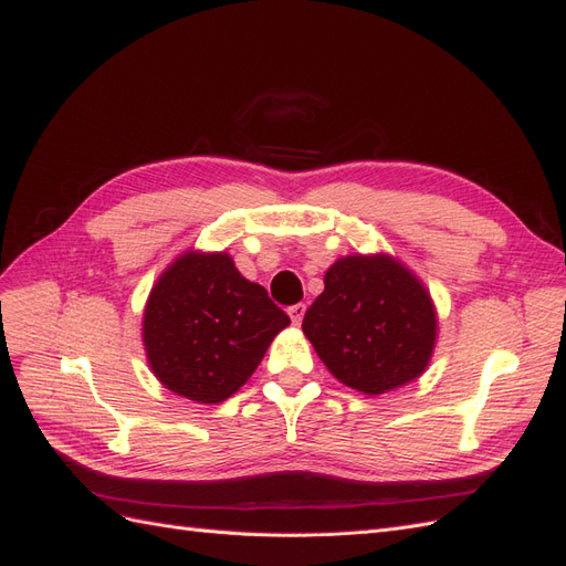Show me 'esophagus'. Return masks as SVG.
<instances>
[{"instance_id":"34e87169","label":"esophagus","mask_w":566,"mask_h":566,"mask_svg":"<svg viewBox=\"0 0 566 566\" xmlns=\"http://www.w3.org/2000/svg\"><path fill=\"white\" fill-rule=\"evenodd\" d=\"M304 312H306V304H302V302H300V304H293V306H290V310H287V314H290V318H293L295 325L302 323Z\"/></svg>"}]
</instances>
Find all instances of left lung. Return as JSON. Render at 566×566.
Masks as SVG:
<instances>
[{"mask_svg": "<svg viewBox=\"0 0 566 566\" xmlns=\"http://www.w3.org/2000/svg\"><path fill=\"white\" fill-rule=\"evenodd\" d=\"M302 331L339 382L368 397L416 380L437 342L427 287L389 254H349L323 276Z\"/></svg>", "mask_w": 566, "mask_h": 566, "instance_id": "1", "label": "left lung"}]
</instances>
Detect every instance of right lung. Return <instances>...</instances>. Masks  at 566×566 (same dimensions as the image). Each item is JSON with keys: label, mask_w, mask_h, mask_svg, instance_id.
Listing matches in <instances>:
<instances>
[{"label": "right lung", "mask_w": 566, "mask_h": 566, "mask_svg": "<svg viewBox=\"0 0 566 566\" xmlns=\"http://www.w3.org/2000/svg\"><path fill=\"white\" fill-rule=\"evenodd\" d=\"M290 323L227 252H186L153 285L144 347L156 378L179 397L219 403L241 389Z\"/></svg>", "instance_id": "obj_1"}]
</instances>
